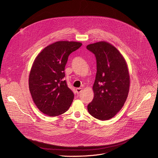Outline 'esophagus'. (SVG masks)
Returning a JSON list of instances; mask_svg holds the SVG:
<instances>
[{"label":"esophagus","mask_w":158,"mask_h":158,"mask_svg":"<svg viewBox=\"0 0 158 158\" xmlns=\"http://www.w3.org/2000/svg\"><path fill=\"white\" fill-rule=\"evenodd\" d=\"M82 88H77V89H76V93H77V94H80V93L82 92Z\"/></svg>","instance_id":"34e87169"}]
</instances>
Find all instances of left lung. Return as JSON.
<instances>
[{"instance_id":"1","label":"left lung","mask_w":158,"mask_h":158,"mask_svg":"<svg viewBox=\"0 0 158 158\" xmlns=\"http://www.w3.org/2000/svg\"><path fill=\"white\" fill-rule=\"evenodd\" d=\"M87 49L95 54L97 62L94 98L87 110L98 119L109 120L117 114L127 99L130 86L127 64L121 52L107 42L89 44Z\"/></svg>"}]
</instances>
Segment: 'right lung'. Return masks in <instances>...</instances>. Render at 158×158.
<instances>
[{"mask_svg":"<svg viewBox=\"0 0 158 158\" xmlns=\"http://www.w3.org/2000/svg\"><path fill=\"white\" fill-rule=\"evenodd\" d=\"M82 43L60 40L45 48L35 57L29 76V87L37 108L49 116L64 114L70 107L74 94L67 87L65 66L69 56Z\"/></svg>","mask_w":158,"mask_h":158,"instance_id":"right-lung-1","label":"right lung"}]
</instances>
